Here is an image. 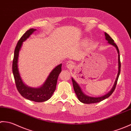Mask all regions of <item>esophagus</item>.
<instances>
[{
	"label": "esophagus",
	"mask_w": 131,
	"mask_h": 131,
	"mask_svg": "<svg viewBox=\"0 0 131 131\" xmlns=\"http://www.w3.org/2000/svg\"><path fill=\"white\" fill-rule=\"evenodd\" d=\"M74 63L72 61H68V62L66 63V66L68 69H71L74 67Z\"/></svg>",
	"instance_id": "obj_1"
}]
</instances>
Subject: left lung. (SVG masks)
I'll return each instance as SVG.
<instances>
[{
	"label": "left lung",
	"instance_id": "obj_1",
	"mask_svg": "<svg viewBox=\"0 0 131 131\" xmlns=\"http://www.w3.org/2000/svg\"><path fill=\"white\" fill-rule=\"evenodd\" d=\"M104 34H105V40L107 41V43H109V44H110V45H113V46H114L116 49V50H117V51L118 54V71L117 76L115 79L114 85H113L112 89L110 90V91L107 93V94L102 96H100V97H92V96H89L86 95L85 93L82 91V89H81V87L77 83L76 81H75L73 78H72V83H73V89H74L75 94H76V95H77L78 99L79 100L81 103H84V104H92V103H96L100 102V101L106 99H107V97H109L114 91L116 85H117V83L119 75V74H120L121 66V62H120L119 51L117 45L114 42V40L112 39V37H110L108 34L106 32H104Z\"/></svg>",
	"mask_w": 131,
	"mask_h": 131
}]
</instances>
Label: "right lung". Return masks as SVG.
Returning <instances> with one entry per match:
<instances>
[{"label": "right lung", "instance_id": "obj_1", "mask_svg": "<svg viewBox=\"0 0 131 131\" xmlns=\"http://www.w3.org/2000/svg\"><path fill=\"white\" fill-rule=\"evenodd\" d=\"M36 29L31 28L24 34L17 43L14 50L12 64V71L17 90L25 99L35 102H43L48 100L56 89L57 80L62 71V64L57 66L49 73L46 80L39 88H31L23 82L18 69V57L23 42L29 38Z\"/></svg>", "mask_w": 131, "mask_h": 131}]
</instances>
